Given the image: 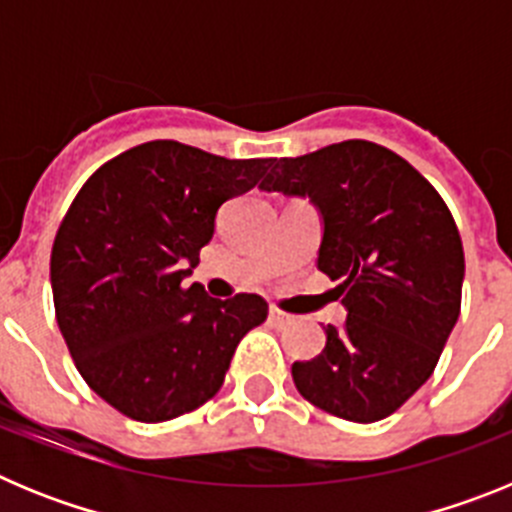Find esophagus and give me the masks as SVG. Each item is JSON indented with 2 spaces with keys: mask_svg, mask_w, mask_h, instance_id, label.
Returning <instances> with one entry per match:
<instances>
[{
  "mask_svg": "<svg viewBox=\"0 0 512 512\" xmlns=\"http://www.w3.org/2000/svg\"><path fill=\"white\" fill-rule=\"evenodd\" d=\"M269 323L274 325V328H284V325L292 323V318H289L287 312L277 310V307H269Z\"/></svg>",
  "mask_w": 512,
  "mask_h": 512,
  "instance_id": "obj_1",
  "label": "esophagus"
}]
</instances>
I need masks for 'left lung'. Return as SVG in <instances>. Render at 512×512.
<instances>
[{"label": "left lung", "instance_id": "8db88e82", "mask_svg": "<svg viewBox=\"0 0 512 512\" xmlns=\"http://www.w3.org/2000/svg\"><path fill=\"white\" fill-rule=\"evenodd\" d=\"M259 187L320 212L318 269L341 282L348 312L343 328H325L320 356L292 364L297 390L336 418H387L431 377L459 320L464 248L449 207L369 140L279 158Z\"/></svg>", "mask_w": 512, "mask_h": 512}]
</instances>
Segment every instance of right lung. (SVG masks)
<instances>
[{"label": "right lung", "instance_id": "obj_1", "mask_svg": "<svg viewBox=\"0 0 512 512\" xmlns=\"http://www.w3.org/2000/svg\"><path fill=\"white\" fill-rule=\"evenodd\" d=\"M271 158H223L151 140L99 166L51 251L56 320L84 382L140 423L205 405L248 330L259 295L215 300L184 284L223 202L256 187Z\"/></svg>", "mask_w": 512, "mask_h": 512}]
</instances>
